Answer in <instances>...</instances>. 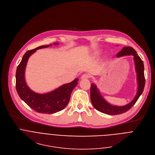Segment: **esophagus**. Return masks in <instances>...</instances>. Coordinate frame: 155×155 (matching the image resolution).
Wrapping results in <instances>:
<instances>
[{
  "label": "esophagus",
  "mask_w": 155,
  "mask_h": 155,
  "mask_svg": "<svg viewBox=\"0 0 155 155\" xmlns=\"http://www.w3.org/2000/svg\"><path fill=\"white\" fill-rule=\"evenodd\" d=\"M89 77V75L87 74H84L83 75H82V76L81 77V79L83 80V79H88Z\"/></svg>",
  "instance_id": "esophagus-1"
}]
</instances>
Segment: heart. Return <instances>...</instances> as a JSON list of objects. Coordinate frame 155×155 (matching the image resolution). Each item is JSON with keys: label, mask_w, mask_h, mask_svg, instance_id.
I'll return each instance as SVG.
<instances>
[{"label": "heart", "mask_w": 155, "mask_h": 155, "mask_svg": "<svg viewBox=\"0 0 155 155\" xmlns=\"http://www.w3.org/2000/svg\"><path fill=\"white\" fill-rule=\"evenodd\" d=\"M100 54V51H97V52H95V54H94V55L95 56H97V55H98Z\"/></svg>", "instance_id": "1"}]
</instances>
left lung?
<instances>
[{"instance_id":"8db88e82","label":"left lung","mask_w":155,"mask_h":155,"mask_svg":"<svg viewBox=\"0 0 155 155\" xmlns=\"http://www.w3.org/2000/svg\"><path fill=\"white\" fill-rule=\"evenodd\" d=\"M132 55L135 66L137 80V92L134 98L129 104L124 106L113 105L108 102L102 96L97 86L92 83L91 86V100L94 107L98 111L108 115L120 114L129 110L138 100L139 97L142 94L145 86L144 66L142 60L136 53L135 50L131 47H124L119 53L116 55L117 58H120L125 56Z\"/></svg>"}]
</instances>
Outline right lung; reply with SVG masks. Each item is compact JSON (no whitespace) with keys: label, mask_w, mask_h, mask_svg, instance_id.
Masks as SVG:
<instances>
[{"label":"right lung","mask_w":155,"mask_h":155,"mask_svg":"<svg viewBox=\"0 0 155 155\" xmlns=\"http://www.w3.org/2000/svg\"><path fill=\"white\" fill-rule=\"evenodd\" d=\"M53 44H59L55 42ZM51 45H41L27 51L18 66L16 73V87L19 96L31 109L43 114H53L65 108L70 100L71 93L78 81V79L76 78L71 83L64 84L53 91L43 94L36 92L28 86L25 73L30 57L37 50L47 48Z\"/></svg>","instance_id":"obj_1"}]
</instances>
